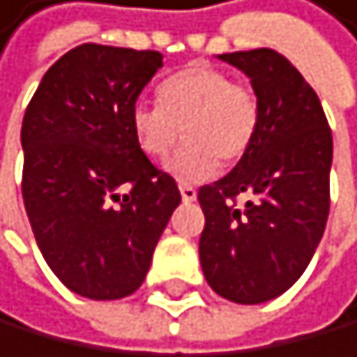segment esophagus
Here are the masks:
<instances>
[{"instance_id": "esophagus-1", "label": "esophagus", "mask_w": 357, "mask_h": 357, "mask_svg": "<svg viewBox=\"0 0 357 357\" xmlns=\"http://www.w3.org/2000/svg\"><path fill=\"white\" fill-rule=\"evenodd\" d=\"M180 193H182V200L184 202H193L196 200V189H193V186H189V184H180Z\"/></svg>"}]
</instances>
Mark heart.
Returning <instances> with one entry per match:
<instances>
[{
  "label": "heart",
  "instance_id": "heart-1",
  "mask_svg": "<svg viewBox=\"0 0 357 357\" xmlns=\"http://www.w3.org/2000/svg\"><path fill=\"white\" fill-rule=\"evenodd\" d=\"M130 125L139 148L159 159L180 134L184 143L166 161L180 182L207 180L218 164H237L252 146L259 125L257 98L230 75L209 66H189L168 77L159 89V105L136 102Z\"/></svg>",
  "mask_w": 357,
  "mask_h": 357
}]
</instances>
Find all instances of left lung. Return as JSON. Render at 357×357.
I'll return each instance as SVG.
<instances>
[{
  "label": "left lung",
  "instance_id": "obj_1",
  "mask_svg": "<svg viewBox=\"0 0 357 357\" xmlns=\"http://www.w3.org/2000/svg\"><path fill=\"white\" fill-rule=\"evenodd\" d=\"M250 79L259 125L225 177L200 186V264L209 287L257 305L298 280L324 237L331 209L333 134L317 93L282 54H218ZM246 192L247 205L236 207Z\"/></svg>",
  "mask_w": 357,
  "mask_h": 357
}]
</instances>
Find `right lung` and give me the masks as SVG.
<instances>
[{"instance_id": "add662e5", "label": "right lung", "mask_w": 357, "mask_h": 357, "mask_svg": "<svg viewBox=\"0 0 357 357\" xmlns=\"http://www.w3.org/2000/svg\"><path fill=\"white\" fill-rule=\"evenodd\" d=\"M159 52L86 43L40 79L22 120V198L54 275L93 301L141 287L180 205L175 180L146 157L130 125Z\"/></svg>"}]
</instances>
